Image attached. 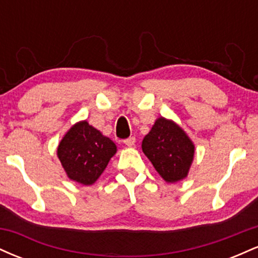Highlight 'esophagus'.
<instances>
[{
  "mask_svg": "<svg viewBox=\"0 0 258 258\" xmlns=\"http://www.w3.org/2000/svg\"><path fill=\"white\" fill-rule=\"evenodd\" d=\"M123 143H125L127 147H133V146H135V143H136V138L135 137L127 138V139H125V141H123Z\"/></svg>",
  "mask_w": 258,
  "mask_h": 258,
  "instance_id": "34e87169",
  "label": "esophagus"
}]
</instances>
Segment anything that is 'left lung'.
<instances>
[{
    "instance_id": "obj_1",
    "label": "left lung",
    "mask_w": 258,
    "mask_h": 258,
    "mask_svg": "<svg viewBox=\"0 0 258 258\" xmlns=\"http://www.w3.org/2000/svg\"><path fill=\"white\" fill-rule=\"evenodd\" d=\"M142 150L165 182L176 183L188 176L195 146L178 123L161 116L144 137Z\"/></svg>"
}]
</instances>
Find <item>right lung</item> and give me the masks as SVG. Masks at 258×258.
I'll use <instances>...</instances> for the list:
<instances>
[{"label": "right lung", "instance_id": "1", "mask_svg": "<svg viewBox=\"0 0 258 258\" xmlns=\"http://www.w3.org/2000/svg\"><path fill=\"white\" fill-rule=\"evenodd\" d=\"M116 152V144L110 138L82 120L74 123L60 139L57 156L68 178L92 185Z\"/></svg>", "mask_w": 258, "mask_h": 258}]
</instances>
